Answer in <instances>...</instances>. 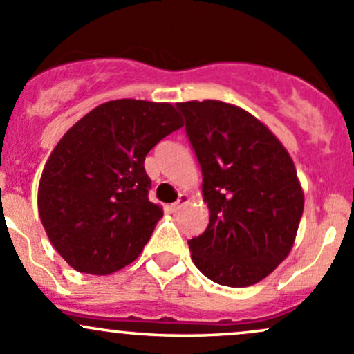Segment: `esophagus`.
Here are the masks:
<instances>
[{
    "mask_svg": "<svg viewBox=\"0 0 354 354\" xmlns=\"http://www.w3.org/2000/svg\"><path fill=\"white\" fill-rule=\"evenodd\" d=\"M189 201V196L187 194H185V192H180V194H178V199H177V201L176 203H174L172 204V206H170V209H172L174 211V213H177V211L178 209H180V207L182 206H184V204L185 203H187Z\"/></svg>",
    "mask_w": 354,
    "mask_h": 354,
    "instance_id": "1",
    "label": "esophagus"
}]
</instances>
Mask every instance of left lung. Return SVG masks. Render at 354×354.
Returning a JSON list of instances; mask_svg holds the SVG:
<instances>
[{"label":"left lung","instance_id":"8db88e82","mask_svg":"<svg viewBox=\"0 0 354 354\" xmlns=\"http://www.w3.org/2000/svg\"><path fill=\"white\" fill-rule=\"evenodd\" d=\"M203 172L209 223L189 240L192 262L218 285L271 274L295 243L304 191L290 153L250 112L220 100L177 104Z\"/></svg>","mask_w":354,"mask_h":354}]
</instances>
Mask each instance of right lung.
I'll use <instances>...</instances> for the list:
<instances>
[{"mask_svg": "<svg viewBox=\"0 0 354 354\" xmlns=\"http://www.w3.org/2000/svg\"><path fill=\"white\" fill-rule=\"evenodd\" d=\"M184 126L172 104L121 98L83 115L56 145L39 182L47 236L73 269L105 276L145 249L163 209L148 199V151Z\"/></svg>", "mask_w": 354, "mask_h": 354, "instance_id": "add662e5", "label": "right lung"}]
</instances>
